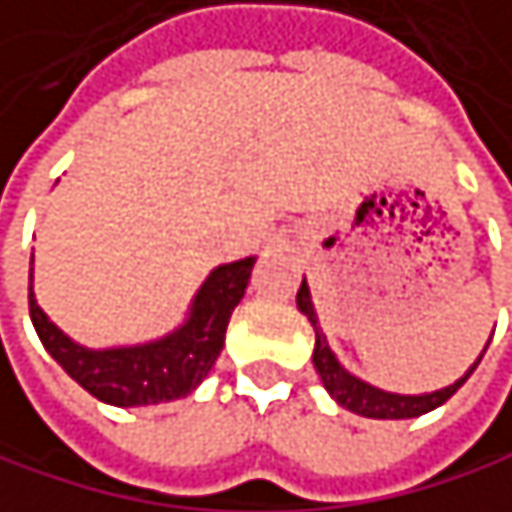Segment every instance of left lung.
I'll return each instance as SVG.
<instances>
[{
  "label": "left lung",
  "mask_w": 512,
  "mask_h": 512,
  "mask_svg": "<svg viewBox=\"0 0 512 512\" xmlns=\"http://www.w3.org/2000/svg\"><path fill=\"white\" fill-rule=\"evenodd\" d=\"M297 309H300V312L312 321V327H315V354H312V363H315V369H318L321 384L327 387V393H330L342 408H348V411H354V414H360V417H372V420H411V417H420V414L435 411L438 405H444V402L471 378V372L480 366V360H483V354H486V348H489V345H486L483 354L474 360V366H471L459 381H453L450 387H441V390H432V393H420V396L390 393V390H381V387H375V384H369V381L351 375V372L339 363V357L333 354L327 336L321 333L318 312H315L312 291H309L306 279H303V285H300V291H297Z\"/></svg>",
  "instance_id": "obj_1"
}]
</instances>
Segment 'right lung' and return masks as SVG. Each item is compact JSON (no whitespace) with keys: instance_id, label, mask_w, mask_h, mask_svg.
<instances>
[{"instance_id":"obj_1","label":"right lung","mask_w":512,"mask_h":512,"mask_svg":"<svg viewBox=\"0 0 512 512\" xmlns=\"http://www.w3.org/2000/svg\"><path fill=\"white\" fill-rule=\"evenodd\" d=\"M258 258H242L215 267L197 288L188 318L167 336L143 345L86 348L65 336L38 306L29 261V315L47 354L98 402L116 408L158 405L188 396L215 366L233 309L239 306L251 267Z\"/></svg>"}]
</instances>
